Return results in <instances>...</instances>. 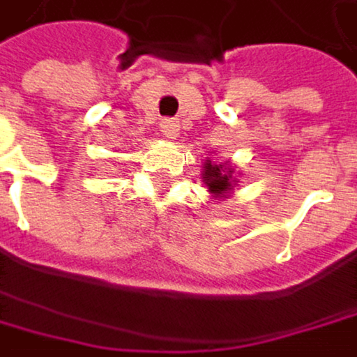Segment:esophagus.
<instances>
[{
	"label": "esophagus",
	"instance_id": "1",
	"mask_svg": "<svg viewBox=\"0 0 357 357\" xmlns=\"http://www.w3.org/2000/svg\"><path fill=\"white\" fill-rule=\"evenodd\" d=\"M160 128H162V135H164L166 139H176V137H178V132H181V126H178L176 119H162Z\"/></svg>",
	"mask_w": 357,
	"mask_h": 357
}]
</instances>
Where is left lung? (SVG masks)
<instances>
[{"instance_id": "1", "label": "left lung", "mask_w": 357, "mask_h": 357, "mask_svg": "<svg viewBox=\"0 0 357 357\" xmlns=\"http://www.w3.org/2000/svg\"><path fill=\"white\" fill-rule=\"evenodd\" d=\"M202 183L206 185L212 199L220 202L234 193L240 181L234 176V166L229 162H212L210 158H206L202 164Z\"/></svg>"}]
</instances>
